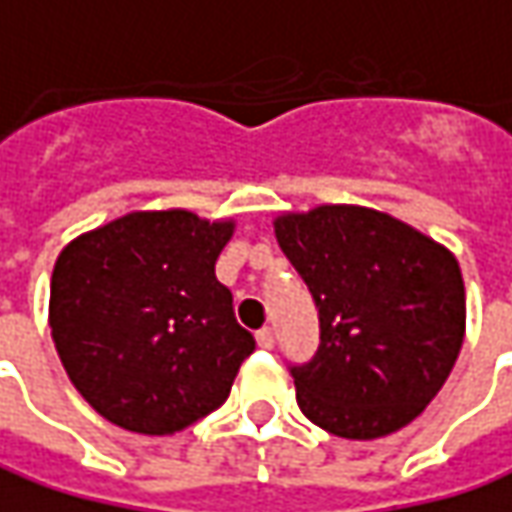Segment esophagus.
I'll list each match as a JSON object with an SVG mask.
<instances>
[{
    "label": "esophagus",
    "mask_w": 512,
    "mask_h": 512,
    "mask_svg": "<svg viewBox=\"0 0 512 512\" xmlns=\"http://www.w3.org/2000/svg\"><path fill=\"white\" fill-rule=\"evenodd\" d=\"M255 341L260 349H272V346H275V332H272L269 326H263V329L255 335Z\"/></svg>",
    "instance_id": "esophagus-1"
}]
</instances>
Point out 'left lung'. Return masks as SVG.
Listing matches in <instances>:
<instances>
[{
    "mask_svg": "<svg viewBox=\"0 0 512 512\" xmlns=\"http://www.w3.org/2000/svg\"><path fill=\"white\" fill-rule=\"evenodd\" d=\"M272 226L321 315L315 358L292 369L300 412L349 441L398 433L444 387L464 344L456 255L392 214L349 203L280 212Z\"/></svg>",
    "mask_w": 512,
    "mask_h": 512,
    "instance_id": "1",
    "label": "left lung"
}]
</instances>
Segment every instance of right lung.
I'll return each mask as SVG.
<instances>
[{"instance_id": "1", "label": "right lung", "mask_w": 512, "mask_h": 512, "mask_svg": "<svg viewBox=\"0 0 512 512\" xmlns=\"http://www.w3.org/2000/svg\"><path fill=\"white\" fill-rule=\"evenodd\" d=\"M234 229L189 209L128 212L59 252L51 338L71 384L114 427L174 435L229 398L255 349L214 275Z\"/></svg>"}]
</instances>
